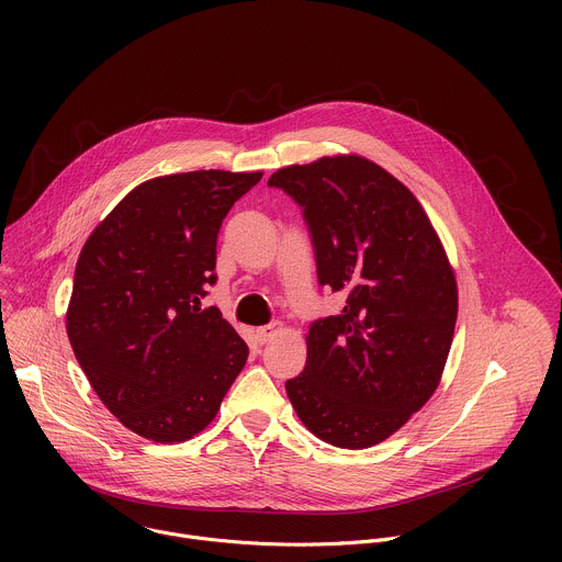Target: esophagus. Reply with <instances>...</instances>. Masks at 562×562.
<instances>
[{"mask_svg": "<svg viewBox=\"0 0 562 562\" xmlns=\"http://www.w3.org/2000/svg\"><path fill=\"white\" fill-rule=\"evenodd\" d=\"M284 331V325L282 323H271V325H267V327H260L258 329V340L265 345V342H269V340H273L278 334H282Z\"/></svg>", "mask_w": 562, "mask_h": 562, "instance_id": "obj_1", "label": "esophagus"}]
</instances>
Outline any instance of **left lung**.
<instances>
[{"instance_id":"8db88e82","label":"left lung","mask_w":562,"mask_h":562,"mask_svg":"<svg viewBox=\"0 0 562 562\" xmlns=\"http://www.w3.org/2000/svg\"><path fill=\"white\" fill-rule=\"evenodd\" d=\"M311 228L317 280L345 295L306 334L304 371L286 380L302 425L342 449H367L420 412L442 380L458 284L418 198L356 153L278 169Z\"/></svg>"}]
</instances>
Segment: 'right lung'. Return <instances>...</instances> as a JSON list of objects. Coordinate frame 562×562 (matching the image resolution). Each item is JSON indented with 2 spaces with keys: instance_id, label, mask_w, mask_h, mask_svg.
<instances>
[{
  "instance_id": "obj_1",
  "label": "right lung",
  "mask_w": 562,
  "mask_h": 562,
  "mask_svg": "<svg viewBox=\"0 0 562 562\" xmlns=\"http://www.w3.org/2000/svg\"><path fill=\"white\" fill-rule=\"evenodd\" d=\"M262 171L220 169L137 184L93 228L66 308L75 358L104 407L153 442L204 431L249 349L215 306L217 231Z\"/></svg>"
}]
</instances>
